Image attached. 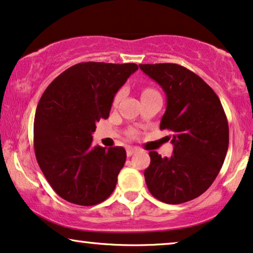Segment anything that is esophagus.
I'll list each match as a JSON object with an SVG mask.
<instances>
[{
  "label": "esophagus",
  "mask_w": 253,
  "mask_h": 253,
  "mask_svg": "<svg viewBox=\"0 0 253 253\" xmlns=\"http://www.w3.org/2000/svg\"><path fill=\"white\" fill-rule=\"evenodd\" d=\"M137 151H138V149H137V147H127V149H126V155H127V157H130V156H132L133 153H136Z\"/></svg>",
  "instance_id": "1"
}]
</instances>
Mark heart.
Listing matches in <instances>:
<instances>
[{
    "mask_svg": "<svg viewBox=\"0 0 253 253\" xmlns=\"http://www.w3.org/2000/svg\"><path fill=\"white\" fill-rule=\"evenodd\" d=\"M152 91H156L155 89H152V88H146V89H144L143 90V94L142 95H144V94H147V93H152ZM123 95H124V91L123 90H120V91H117L116 93V95H115V97H114V104H117L120 102L121 100H122V97H123Z\"/></svg>",
    "mask_w": 253,
    "mask_h": 253,
    "instance_id": "b5f03b06",
    "label": "heart"
}]
</instances>
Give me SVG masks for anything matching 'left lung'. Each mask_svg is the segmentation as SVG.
I'll return each mask as SVG.
<instances>
[{"label":"left lung","instance_id":"left-lung-1","mask_svg":"<svg viewBox=\"0 0 253 253\" xmlns=\"http://www.w3.org/2000/svg\"><path fill=\"white\" fill-rule=\"evenodd\" d=\"M140 70L165 91L167 107L160 130L172 131L173 155L150 151L144 172L147 188L159 201L180 205L203 194L224 163L229 126L221 101L194 72L176 64H144Z\"/></svg>","mask_w":253,"mask_h":253}]
</instances>
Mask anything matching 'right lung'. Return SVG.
Returning a JSON list of instances; mask_svg holds the SVG:
<instances>
[{"label":"right lung","mask_w":253,"mask_h":253,"mask_svg":"<svg viewBox=\"0 0 253 253\" xmlns=\"http://www.w3.org/2000/svg\"><path fill=\"white\" fill-rule=\"evenodd\" d=\"M136 64L80 62L54 79L36 110L35 155L53 191L79 206L103 202L114 192L126 152L91 146V133L109 117L115 94Z\"/></svg>","instance_id":"add662e5"}]
</instances>
